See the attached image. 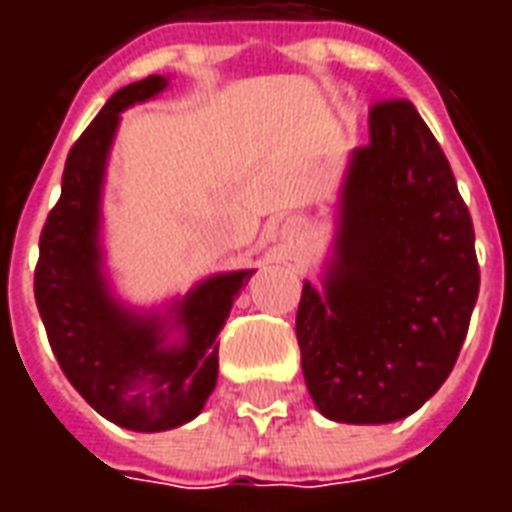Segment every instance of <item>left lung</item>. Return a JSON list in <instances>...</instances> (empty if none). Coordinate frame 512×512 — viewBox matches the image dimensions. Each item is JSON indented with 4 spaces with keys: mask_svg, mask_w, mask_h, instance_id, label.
<instances>
[{
    "mask_svg": "<svg viewBox=\"0 0 512 512\" xmlns=\"http://www.w3.org/2000/svg\"><path fill=\"white\" fill-rule=\"evenodd\" d=\"M334 213L296 312L304 381L326 419L397 422L447 381L480 290L472 216L414 104L373 106Z\"/></svg>",
    "mask_w": 512,
    "mask_h": 512,
    "instance_id": "8db88e82",
    "label": "left lung"
}]
</instances>
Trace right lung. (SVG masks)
I'll return each mask as SVG.
<instances>
[{"label":"right lung","mask_w":512,"mask_h":512,"mask_svg":"<svg viewBox=\"0 0 512 512\" xmlns=\"http://www.w3.org/2000/svg\"><path fill=\"white\" fill-rule=\"evenodd\" d=\"M167 87L169 76L153 73L117 90L76 139L35 268V301L62 373L101 417L136 433L180 428L200 414L219 376L216 337L255 274L219 271L153 310L126 304L109 282L104 183L120 115Z\"/></svg>","instance_id":"right-lung-1"}]
</instances>
